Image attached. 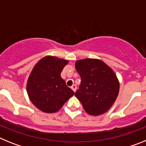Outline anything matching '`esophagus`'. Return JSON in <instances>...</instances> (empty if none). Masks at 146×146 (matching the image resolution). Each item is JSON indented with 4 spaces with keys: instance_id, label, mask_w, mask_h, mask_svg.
<instances>
[{
    "instance_id": "obj_1",
    "label": "esophagus",
    "mask_w": 146,
    "mask_h": 146,
    "mask_svg": "<svg viewBox=\"0 0 146 146\" xmlns=\"http://www.w3.org/2000/svg\"><path fill=\"white\" fill-rule=\"evenodd\" d=\"M71 89L73 90V92H76V84H73L71 86Z\"/></svg>"
}]
</instances>
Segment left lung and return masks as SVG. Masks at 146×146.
Masks as SVG:
<instances>
[{
  "label": "left lung",
  "mask_w": 146,
  "mask_h": 146,
  "mask_svg": "<svg viewBox=\"0 0 146 146\" xmlns=\"http://www.w3.org/2000/svg\"><path fill=\"white\" fill-rule=\"evenodd\" d=\"M75 67L82 80L75 96L86 112L93 116L106 112L119 93L120 83L115 72L97 59L77 60Z\"/></svg>",
  "instance_id": "left-lung-1"
}]
</instances>
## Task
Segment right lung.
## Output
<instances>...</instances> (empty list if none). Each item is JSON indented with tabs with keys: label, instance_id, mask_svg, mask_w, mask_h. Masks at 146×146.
<instances>
[{
	"label": "right lung",
	"instance_id": "right-lung-1",
	"mask_svg": "<svg viewBox=\"0 0 146 146\" xmlns=\"http://www.w3.org/2000/svg\"><path fill=\"white\" fill-rule=\"evenodd\" d=\"M68 63L66 59L46 56L31 70L26 90L33 104L42 111L56 112L74 95L61 77V73Z\"/></svg>",
	"mask_w": 146,
	"mask_h": 146
}]
</instances>
